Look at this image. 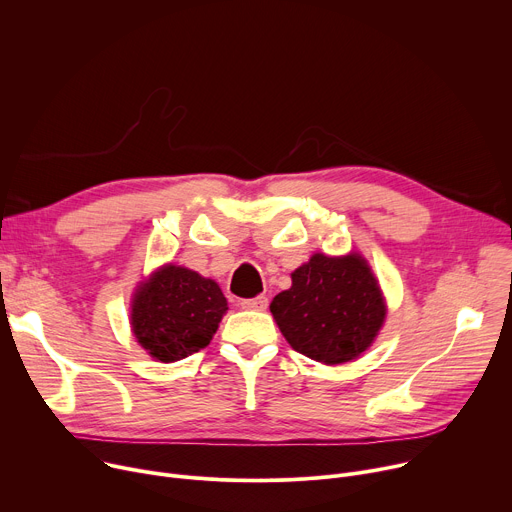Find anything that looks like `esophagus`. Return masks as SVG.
<instances>
[{
	"label": "esophagus",
	"mask_w": 512,
	"mask_h": 512,
	"mask_svg": "<svg viewBox=\"0 0 512 512\" xmlns=\"http://www.w3.org/2000/svg\"><path fill=\"white\" fill-rule=\"evenodd\" d=\"M240 305H242V309H250V311H266L268 299H266L264 295H260V297H256V299H246V301H242Z\"/></svg>",
	"instance_id": "obj_1"
}]
</instances>
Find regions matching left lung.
Returning a JSON list of instances; mask_svg holds the SVG:
<instances>
[{"instance_id":"1","label":"left lung","mask_w":512,"mask_h":512,"mask_svg":"<svg viewBox=\"0 0 512 512\" xmlns=\"http://www.w3.org/2000/svg\"><path fill=\"white\" fill-rule=\"evenodd\" d=\"M291 278V289L272 299L270 313L293 350L331 366L360 358L374 344L386 301L360 252H317Z\"/></svg>"}]
</instances>
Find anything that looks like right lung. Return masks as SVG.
Returning <instances> with one entry per match:
<instances>
[{
  "mask_svg": "<svg viewBox=\"0 0 512 512\" xmlns=\"http://www.w3.org/2000/svg\"><path fill=\"white\" fill-rule=\"evenodd\" d=\"M225 311L215 280L168 262L136 287L130 327L152 360L170 364L209 346Z\"/></svg>",
  "mask_w": 512,
  "mask_h": 512,
  "instance_id": "obj_1",
  "label": "right lung"
}]
</instances>
